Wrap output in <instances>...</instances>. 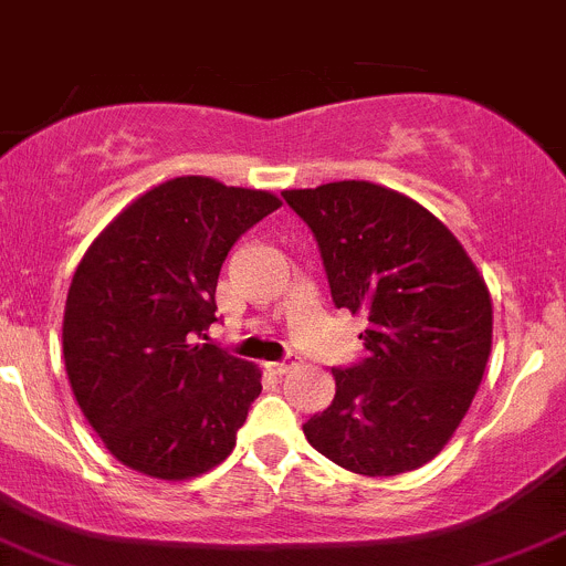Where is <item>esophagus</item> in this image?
I'll return each instance as SVG.
<instances>
[{
    "mask_svg": "<svg viewBox=\"0 0 566 566\" xmlns=\"http://www.w3.org/2000/svg\"><path fill=\"white\" fill-rule=\"evenodd\" d=\"M294 364L292 360H272V364H266V369L269 373H274V375H283V373H289V369H292Z\"/></svg>",
    "mask_w": 566,
    "mask_h": 566,
    "instance_id": "34e87169",
    "label": "esophagus"
}]
</instances>
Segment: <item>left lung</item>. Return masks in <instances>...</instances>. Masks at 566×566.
Here are the masks:
<instances>
[{"mask_svg": "<svg viewBox=\"0 0 566 566\" xmlns=\"http://www.w3.org/2000/svg\"><path fill=\"white\" fill-rule=\"evenodd\" d=\"M319 244L336 308L367 316V358L303 424L311 448L369 478L419 470L453 439L492 353L481 272L428 208L367 180L283 191Z\"/></svg>", "mask_w": 566, "mask_h": 566, "instance_id": "8db88e82", "label": "left lung"}]
</instances>
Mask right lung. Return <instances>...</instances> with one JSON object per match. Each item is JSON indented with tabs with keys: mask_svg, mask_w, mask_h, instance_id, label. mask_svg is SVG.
I'll list each match as a JSON object with an SVG mask.
<instances>
[{
	"mask_svg": "<svg viewBox=\"0 0 566 566\" xmlns=\"http://www.w3.org/2000/svg\"><path fill=\"white\" fill-rule=\"evenodd\" d=\"M277 208L269 191L175 177L85 250L63 311V360L85 419L130 470L188 481L233 453L261 369L202 338L230 247Z\"/></svg>",
	"mask_w": 566,
	"mask_h": 566,
	"instance_id": "right-lung-1",
	"label": "right lung"
}]
</instances>
